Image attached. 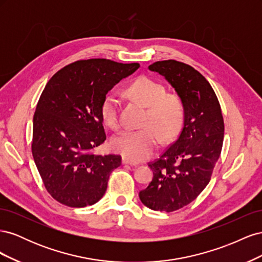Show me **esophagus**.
<instances>
[{
  "label": "esophagus",
  "mask_w": 262,
  "mask_h": 262,
  "mask_svg": "<svg viewBox=\"0 0 262 262\" xmlns=\"http://www.w3.org/2000/svg\"><path fill=\"white\" fill-rule=\"evenodd\" d=\"M122 164H124V165H130V166H138V165H139L138 163H134V162L130 161L129 158H126V157H122Z\"/></svg>",
  "instance_id": "1"
}]
</instances>
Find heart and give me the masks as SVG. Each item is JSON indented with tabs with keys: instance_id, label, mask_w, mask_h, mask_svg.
<instances>
[{
	"instance_id": "b5f03b06",
	"label": "heart",
	"mask_w": 262,
	"mask_h": 262,
	"mask_svg": "<svg viewBox=\"0 0 262 262\" xmlns=\"http://www.w3.org/2000/svg\"><path fill=\"white\" fill-rule=\"evenodd\" d=\"M125 93L147 107L143 121L145 128L115 137L112 146L132 162L144 161L155 152L161 139L170 141L179 132L184 121V106L176 94L166 93L163 84L147 76L138 77L126 87ZM100 116L110 129L120 128L119 102L115 95L107 94L102 99Z\"/></svg>"
}]
</instances>
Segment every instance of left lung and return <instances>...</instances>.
<instances>
[{
  "mask_svg": "<svg viewBox=\"0 0 262 262\" xmlns=\"http://www.w3.org/2000/svg\"><path fill=\"white\" fill-rule=\"evenodd\" d=\"M148 69L175 89L185 115L178 139L148 163L153 179L139 196L149 209L172 212L191 203L210 182L223 146L224 120L212 86L192 67L165 60Z\"/></svg>",
  "mask_w": 262,
  "mask_h": 262,
  "instance_id": "left-lung-1",
  "label": "left lung"
}]
</instances>
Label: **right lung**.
I'll use <instances>...</instances> for the list:
<instances>
[{"label": "right lung", "mask_w": 262, "mask_h": 262, "mask_svg": "<svg viewBox=\"0 0 262 262\" xmlns=\"http://www.w3.org/2000/svg\"><path fill=\"white\" fill-rule=\"evenodd\" d=\"M140 68L108 59L75 61L55 73L36 107L31 152L47 191L71 208L105 194L120 155H96L106 140L100 104L107 93Z\"/></svg>", "instance_id": "1"}]
</instances>
